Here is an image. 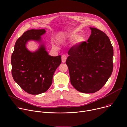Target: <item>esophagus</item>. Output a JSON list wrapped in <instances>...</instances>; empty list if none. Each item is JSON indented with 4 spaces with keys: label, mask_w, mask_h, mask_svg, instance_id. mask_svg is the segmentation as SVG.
Wrapping results in <instances>:
<instances>
[{
    "label": "esophagus",
    "mask_w": 127,
    "mask_h": 127,
    "mask_svg": "<svg viewBox=\"0 0 127 127\" xmlns=\"http://www.w3.org/2000/svg\"><path fill=\"white\" fill-rule=\"evenodd\" d=\"M66 59H67V57L66 55H63L62 56V62L63 63H65L66 62Z\"/></svg>",
    "instance_id": "esophagus-1"
}]
</instances>
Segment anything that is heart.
I'll use <instances>...</instances> for the list:
<instances>
[{
  "label": "heart",
  "mask_w": 127,
  "mask_h": 127,
  "mask_svg": "<svg viewBox=\"0 0 127 127\" xmlns=\"http://www.w3.org/2000/svg\"><path fill=\"white\" fill-rule=\"evenodd\" d=\"M77 35H70L69 37V38L71 40H72L77 37ZM84 41V38L82 36H79L77 38L75 39L74 41L73 42V45H78L80 44L82 42H83Z\"/></svg>",
  "instance_id": "obj_1"
}]
</instances>
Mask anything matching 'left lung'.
Masks as SVG:
<instances>
[{"label":"left lung","instance_id":"1","mask_svg":"<svg viewBox=\"0 0 127 127\" xmlns=\"http://www.w3.org/2000/svg\"><path fill=\"white\" fill-rule=\"evenodd\" d=\"M90 29L91 33L87 42L71 47L66 61L71 85L85 94L102 88L113 68V48L109 37L98 29Z\"/></svg>","mask_w":127,"mask_h":127}]
</instances>
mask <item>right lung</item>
I'll return each instance as SVG.
<instances>
[{
	"label": "right lung",
	"instance_id": "obj_1",
	"mask_svg": "<svg viewBox=\"0 0 127 127\" xmlns=\"http://www.w3.org/2000/svg\"><path fill=\"white\" fill-rule=\"evenodd\" d=\"M44 29L26 31L16 41L12 54V74L15 82L25 92L39 95L51 86L55 71L61 63V56H49L43 44L35 52L26 47L29 40L40 42Z\"/></svg>",
	"mask_w": 127,
	"mask_h": 127
}]
</instances>
